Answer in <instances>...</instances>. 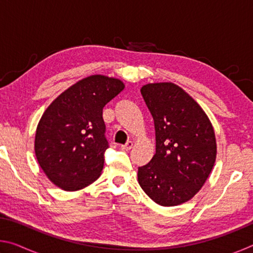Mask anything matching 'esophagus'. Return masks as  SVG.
<instances>
[{
  "instance_id": "1",
  "label": "esophagus",
  "mask_w": 253,
  "mask_h": 253,
  "mask_svg": "<svg viewBox=\"0 0 253 253\" xmlns=\"http://www.w3.org/2000/svg\"><path fill=\"white\" fill-rule=\"evenodd\" d=\"M132 142L131 140H128V142L125 144V145H122V148L124 149V151H130V149L132 148Z\"/></svg>"
}]
</instances>
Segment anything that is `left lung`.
Segmentation results:
<instances>
[{
    "instance_id": "8db88e82",
    "label": "left lung",
    "mask_w": 253,
    "mask_h": 253,
    "mask_svg": "<svg viewBox=\"0 0 253 253\" xmlns=\"http://www.w3.org/2000/svg\"><path fill=\"white\" fill-rule=\"evenodd\" d=\"M155 126L156 152L138 168L145 193L162 207L191 200L207 181L216 157L213 127L193 98L170 83L140 89Z\"/></svg>"
}]
</instances>
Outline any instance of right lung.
<instances>
[{
	"label": "right lung",
	"instance_id": "right-lung-1",
	"mask_svg": "<svg viewBox=\"0 0 253 253\" xmlns=\"http://www.w3.org/2000/svg\"><path fill=\"white\" fill-rule=\"evenodd\" d=\"M124 87L118 79L88 77L62 92L42 115L34 149L55 185L77 191L99 177L109 147L102 109Z\"/></svg>",
	"mask_w": 253,
	"mask_h": 253
}]
</instances>
